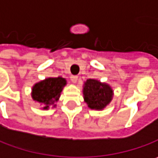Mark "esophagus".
I'll return each instance as SVG.
<instances>
[{
	"mask_svg": "<svg viewBox=\"0 0 158 158\" xmlns=\"http://www.w3.org/2000/svg\"><path fill=\"white\" fill-rule=\"evenodd\" d=\"M70 80H71L72 83H76V82L78 81V76H76V75H71V76H70Z\"/></svg>",
	"mask_w": 158,
	"mask_h": 158,
	"instance_id": "obj_1",
	"label": "esophagus"
}]
</instances>
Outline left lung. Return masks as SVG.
<instances>
[{
  "label": "left lung",
  "mask_w": 158,
  "mask_h": 158,
  "mask_svg": "<svg viewBox=\"0 0 158 158\" xmlns=\"http://www.w3.org/2000/svg\"><path fill=\"white\" fill-rule=\"evenodd\" d=\"M83 94L88 107L101 110L110 103L113 97V90L105 83L89 79L85 82Z\"/></svg>",
  "instance_id": "8db88e82"
}]
</instances>
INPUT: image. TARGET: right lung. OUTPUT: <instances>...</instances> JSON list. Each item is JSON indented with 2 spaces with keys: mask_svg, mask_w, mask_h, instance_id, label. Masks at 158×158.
<instances>
[{
  "mask_svg": "<svg viewBox=\"0 0 158 158\" xmlns=\"http://www.w3.org/2000/svg\"><path fill=\"white\" fill-rule=\"evenodd\" d=\"M65 84L66 80L60 77L44 79L33 87V99L44 104V109H48L54 102L58 101L61 88Z\"/></svg>",
  "mask_w": 158,
  "mask_h": 158,
  "instance_id": "right-lung-1",
  "label": "right lung"
}]
</instances>
